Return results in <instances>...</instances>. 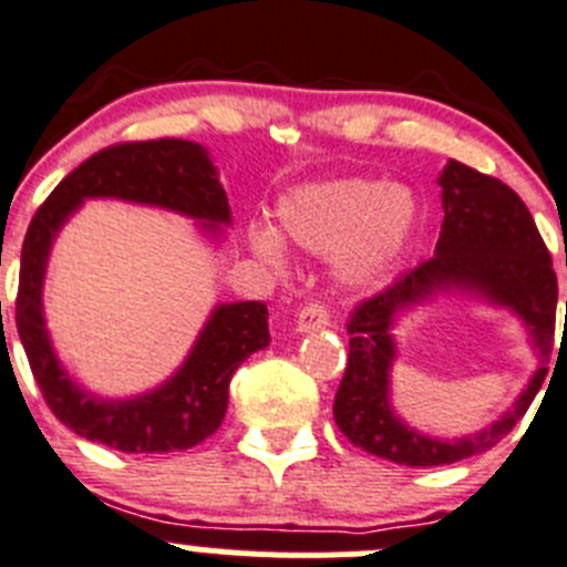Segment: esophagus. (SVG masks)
Listing matches in <instances>:
<instances>
[{
  "mask_svg": "<svg viewBox=\"0 0 567 567\" xmlns=\"http://www.w3.org/2000/svg\"><path fill=\"white\" fill-rule=\"evenodd\" d=\"M329 318L331 312L323 301H310V305L299 312L296 326H299V331H316V329H323V326H329Z\"/></svg>",
  "mask_w": 567,
  "mask_h": 567,
  "instance_id": "esophagus-1",
  "label": "esophagus"
}]
</instances>
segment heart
Returning <instances> with one entry per match:
<instances>
[{
    "label": "heart",
    "mask_w": 567,
    "mask_h": 567,
    "mask_svg": "<svg viewBox=\"0 0 567 567\" xmlns=\"http://www.w3.org/2000/svg\"><path fill=\"white\" fill-rule=\"evenodd\" d=\"M279 227L312 255L334 257L342 279L370 285L403 255L416 227V205L403 186L346 177L301 186L279 199ZM251 247L279 266L285 247L268 227L251 233Z\"/></svg>",
    "instance_id": "1"
}]
</instances>
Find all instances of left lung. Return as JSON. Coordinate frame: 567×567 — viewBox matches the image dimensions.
I'll return each instance as SVG.
<instances>
[{"label":"left lung","instance_id":"1","mask_svg":"<svg viewBox=\"0 0 567 567\" xmlns=\"http://www.w3.org/2000/svg\"><path fill=\"white\" fill-rule=\"evenodd\" d=\"M444 221L436 255L398 277L390 288L359 301L348 318L346 375L334 398V422L353 447L403 466H444L499 444L546 379L557 320V274L524 199L507 183L450 162L442 177ZM567 262V255H565ZM466 287L495 303L511 306L530 326L542 368L514 409L472 437L442 443L403 426L389 409L391 323L398 311L436 289ZM567 323V305H565Z\"/></svg>","mask_w":567,"mask_h":567}]
</instances>
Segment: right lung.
<instances>
[{
	"mask_svg": "<svg viewBox=\"0 0 567 567\" xmlns=\"http://www.w3.org/2000/svg\"><path fill=\"white\" fill-rule=\"evenodd\" d=\"M84 197L162 205L208 221L210 230H216V225L230 221L225 188L208 153L194 142H120L93 153L62 177L32 216L21 249L16 326L40 394L56 420L79 436L120 453H173L194 447L219 431L238 364L271 342L266 305L236 301L216 307L186 364L162 390L123 403L82 392L51 351L40 288L51 241Z\"/></svg>",
	"mask_w": 567,
	"mask_h": 567,
	"instance_id": "obj_1",
	"label": "right lung"
}]
</instances>
